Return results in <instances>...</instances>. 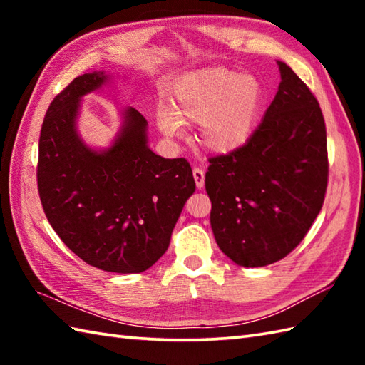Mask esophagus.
Listing matches in <instances>:
<instances>
[{"label":"esophagus","mask_w":365,"mask_h":365,"mask_svg":"<svg viewBox=\"0 0 365 365\" xmlns=\"http://www.w3.org/2000/svg\"><path fill=\"white\" fill-rule=\"evenodd\" d=\"M192 177H195V182H196V187L200 190L204 188V183H205V173L200 168H195L192 169Z\"/></svg>","instance_id":"esophagus-1"}]
</instances>
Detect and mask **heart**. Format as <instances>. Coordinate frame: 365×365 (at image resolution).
Masks as SVG:
<instances>
[{
  "label": "heart",
  "mask_w": 365,
  "mask_h": 365,
  "mask_svg": "<svg viewBox=\"0 0 365 365\" xmlns=\"http://www.w3.org/2000/svg\"><path fill=\"white\" fill-rule=\"evenodd\" d=\"M260 105L262 88L254 76L210 67L182 76L169 103L157 108L155 119L169 138L182 136L183 125H200L202 145L226 153L251 136Z\"/></svg>",
  "instance_id": "obj_1"
}]
</instances>
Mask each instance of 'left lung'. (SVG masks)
Here are the masks:
<instances>
[{
  "label": "left lung",
  "mask_w": 365,
  "mask_h": 365,
  "mask_svg": "<svg viewBox=\"0 0 365 365\" xmlns=\"http://www.w3.org/2000/svg\"><path fill=\"white\" fill-rule=\"evenodd\" d=\"M281 84L260 125L208 158L205 190L220 250L246 268L284 259L311 229L328 187L327 127L314 94L277 61Z\"/></svg>",
  "instance_id": "obj_1"
}]
</instances>
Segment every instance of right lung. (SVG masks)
<instances>
[{
    "label": "right lung",
    "instance_id": "add662e5",
    "mask_svg": "<svg viewBox=\"0 0 365 365\" xmlns=\"http://www.w3.org/2000/svg\"><path fill=\"white\" fill-rule=\"evenodd\" d=\"M105 72L84 73L50 103L38 138L37 188L46 220L66 246L111 273H143L166 252L196 183L185 158H163L147 145V120L135 108L110 149L97 152L76 133L83 96Z\"/></svg>",
    "mask_w": 365,
    "mask_h": 365
}]
</instances>
